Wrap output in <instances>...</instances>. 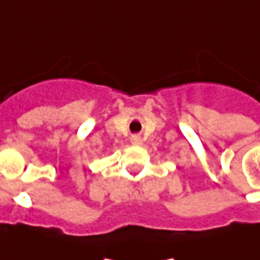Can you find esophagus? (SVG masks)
I'll use <instances>...</instances> for the list:
<instances>
[{"label": "esophagus", "instance_id": "34e87169", "mask_svg": "<svg viewBox=\"0 0 260 260\" xmlns=\"http://www.w3.org/2000/svg\"><path fill=\"white\" fill-rule=\"evenodd\" d=\"M131 143L134 144V146H140V144L143 143V140H142V138L139 135H134V136H131Z\"/></svg>", "mask_w": 260, "mask_h": 260}]
</instances>
